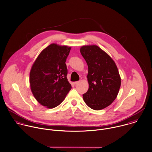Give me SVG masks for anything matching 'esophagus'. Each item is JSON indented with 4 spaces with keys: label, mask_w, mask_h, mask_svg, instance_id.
<instances>
[{
    "label": "esophagus",
    "mask_w": 152,
    "mask_h": 152,
    "mask_svg": "<svg viewBox=\"0 0 152 152\" xmlns=\"http://www.w3.org/2000/svg\"><path fill=\"white\" fill-rule=\"evenodd\" d=\"M79 83H80V81H75V82H74V85H76V84H78Z\"/></svg>",
    "instance_id": "esophagus-1"
}]
</instances>
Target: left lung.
<instances>
[{"instance_id":"1","label":"left lung","mask_w":152,"mask_h":152,"mask_svg":"<svg viewBox=\"0 0 152 152\" xmlns=\"http://www.w3.org/2000/svg\"><path fill=\"white\" fill-rule=\"evenodd\" d=\"M80 52L88 68L89 88L83 94L86 104L94 110L110 105L117 96L121 78L114 61L97 45L83 46Z\"/></svg>"}]
</instances>
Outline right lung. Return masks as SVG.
Wrapping results in <instances>:
<instances>
[{
  "label": "right lung",
  "mask_w": 152,
  "mask_h": 152,
  "mask_svg": "<svg viewBox=\"0 0 152 152\" xmlns=\"http://www.w3.org/2000/svg\"><path fill=\"white\" fill-rule=\"evenodd\" d=\"M70 50L67 46L51 44L40 53L32 66L31 91L36 100L48 108L60 104L71 89L65 64Z\"/></svg>",
  "instance_id": "1"
}]
</instances>
